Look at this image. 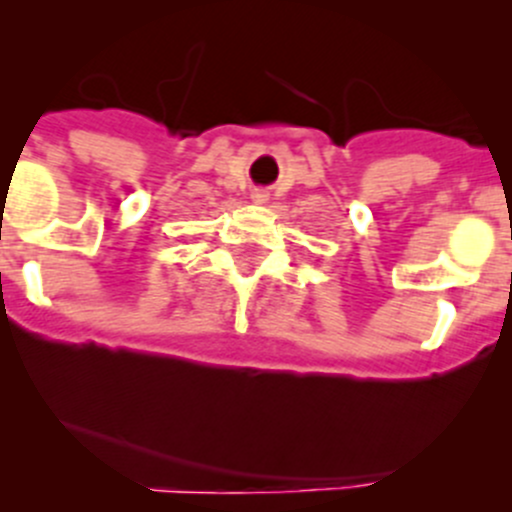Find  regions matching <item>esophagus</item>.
Masks as SVG:
<instances>
[{
	"label": "esophagus",
	"instance_id": "34e87169",
	"mask_svg": "<svg viewBox=\"0 0 512 512\" xmlns=\"http://www.w3.org/2000/svg\"><path fill=\"white\" fill-rule=\"evenodd\" d=\"M267 198H270V195H267V190H262V188L252 190V200H255V203H267Z\"/></svg>",
	"mask_w": 512,
	"mask_h": 512
}]
</instances>
